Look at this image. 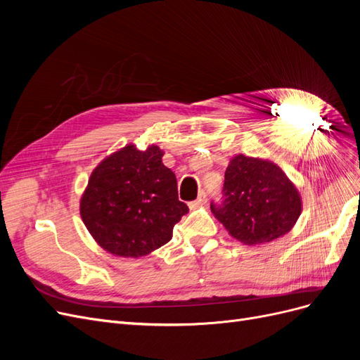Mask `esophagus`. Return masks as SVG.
Segmentation results:
<instances>
[{
	"label": "esophagus",
	"mask_w": 360,
	"mask_h": 360,
	"mask_svg": "<svg viewBox=\"0 0 360 360\" xmlns=\"http://www.w3.org/2000/svg\"><path fill=\"white\" fill-rule=\"evenodd\" d=\"M205 202H207V195H205V192H200L198 198L195 200V201H192V202H189V209H191V210H195V209H198V207L204 205Z\"/></svg>",
	"instance_id": "34e87169"
}]
</instances>
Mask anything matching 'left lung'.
<instances>
[{"instance_id":"1","label":"left lung","mask_w":360,"mask_h":360,"mask_svg":"<svg viewBox=\"0 0 360 360\" xmlns=\"http://www.w3.org/2000/svg\"><path fill=\"white\" fill-rule=\"evenodd\" d=\"M224 202L214 217L236 240L263 245L285 236L302 213V197L275 162L236 155L225 171Z\"/></svg>"}]
</instances>
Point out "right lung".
<instances>
[{
  "label": "right lung",
  "instance_id": "add662e5",
  "mask_svg": "<svg viewBox=\"0 0 360 360\" xmlns=\"http://www.w3.org/2000/svg\"><path fill=\"white\" fill-rule=\"evenodd\" d=\"M162 156L155 144L146 150L127 144L93 169L79 213L106 252L124 258L148 255L171 240L174 225L189 212L179 201L177 179Z\"/></svg>",
  "mask_w": 360,
  "mask_h": 360
}]
</instances>
